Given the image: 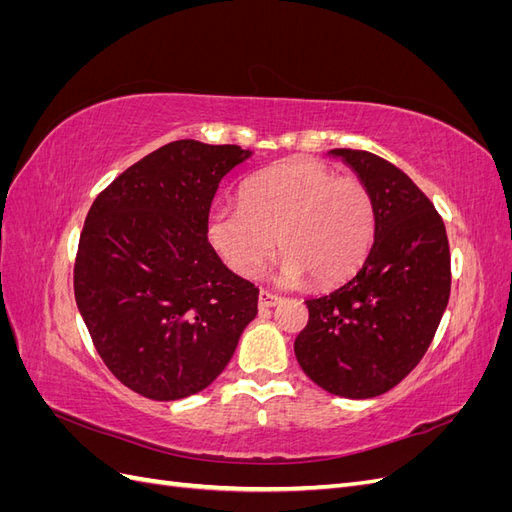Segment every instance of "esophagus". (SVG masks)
Masks as SVG:
<instances>
[{
	"label": "esophagus",
	"instance_id": "obj_1",
	"mask_svg": "<svg viewBox=\"0 0 512 512\" xmlns=\"http://www.w3.org/2000/svg\"><path fill=\"white\" fill-rule=\"evenodd\" d=\"M280 301H282V297H277V294H273V292H269V290H260V294H258V307H260V309L275 307Z\"/></svg>",
	"mask_w": 512,
	"mask_h": 512
}]
</instances>
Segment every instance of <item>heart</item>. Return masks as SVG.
<instances>
[{"label": "heart", "mask_w": 512, "mask_h": 512, "mask_svg": "<svg viewBox=\"0 0 512 512\" xmlns=\"http://www.w3.org/2000/svg\"><path fill=\"white\" fill-rule=\"evenodd\" d=\"M209 241L228 269L254 277L280 245L282 277L333 286L363 265L376 232L367 185L316 160L294 158L245 183L241 207L209 215Z\"/></svg>", "instance_id": "b5f03b06"}]
</instances>
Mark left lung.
Wrapping results in <instances>:
<instances>
[{"label":"left lung","instance_id":"left-lung-1","mask_svg":"<svg viewBox=\"0 0 512 512\" xmlns=\"http://www.w3.org/2000/svg\"><path fill=\"white\" fill-rule=\"evenodd\" d=\"M333 156L374 198V243L352 280L305 301L294 354L324 391L369 399L404 380L433 342L451 297V250L442 215L404 170L363 149Z\"/></svg>","mask_w":512,"mask_h":512}]
</instances>
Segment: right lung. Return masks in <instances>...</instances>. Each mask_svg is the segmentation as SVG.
Returning a JSON list of instances; mask_svg holds the SVG:
<instances>
[{
	"label": "right lung",
	"instance_id": "add662e5",
	"mask_svg": "<svg viewBox=\"0 0 512 512\" xmlns=\"http://www.w3.org/2000/svg\"><path fill=\"white\" fill-rule=\"evenodd\" d=\"M252 156L239 145L175 141L98 194L74 260V297L104 365L156 401L218 378L258 314V288L207 241L220 181Z\"/></svg>",
	"mask_w": 512,
	"mask_h": 512
}]
</instances>
